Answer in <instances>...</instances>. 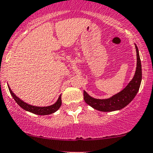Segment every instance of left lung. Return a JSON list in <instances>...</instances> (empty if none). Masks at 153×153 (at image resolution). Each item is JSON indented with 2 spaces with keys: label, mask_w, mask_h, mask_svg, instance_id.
<instances>
[{
  "label": "left lung",
  "mask_w": 153,
  "mask_h": 153,
  "mask_svg": "<svg viewBox=\"0 0 153 153\" xmlns=\"http://www.w3.org/2000/svg\"><path fill=\"white\" fill-rule=\"evenodd\" d=\"M135 46L137 56L136 69H135L134 76L130 80L128 85L118 94L112 96L110 98L104 99V100L93 98L85 91H84V100L88 105L92 107L94 109L102 112L119 111L129 105L135 98L139 90L141 79H142L139 52L137 45H135Z\"/></svg>",
  "instance_id": "8db88e82"
}]
</instances>
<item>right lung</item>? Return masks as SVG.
<instances>
[{
	"label": "right lung",
	"mask_w": 153,
	"mask_h": 153,
	"mask_svg": "<svg viewBox=\"0 0 153 153\" xmlns=\"http://www.w3.org/2000/svg\"><path fill=\"white\" fill-rule=\"evenodd\" d=\"M9 90V92H10L11 95L13 97L14 100H15V102H17V104L20 107V108H23V110L26 111L31 112V113H34V114L37 115H41V116H44V115H48L51 114V113H55L59 108H60L61 105H62V100H61V95L59 96V98H58L57 101L55 102L53 105H50V106H46V107H37V106H34V105H29L27 104L26 102H23V100H20V98H18L13 92L11 90V88H9V86H8Z\"/></svg>",
	"instance_id": "right-lung-1"
}]
</instances>
